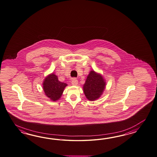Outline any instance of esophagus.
<instances>
[{"instance_id": "1", "label": "esophagus", "mask_w": 157, "mask_h": 157, "mask_svg": "<svg viewBox=\"0 0 157 157\" xmlns=\"http://www.w3.org/2000/svg\"><path fill=\"white\" fill-rule=\"evenodd\" d=\"M78 80H77V79H75V78H74L71 81V84L73 86H77L78 85Z\"/></svg>"}]
</instances>
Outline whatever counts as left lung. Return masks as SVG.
<instances>
[{
  "label": "left lung",
  "instance_id": "left-lung-1",
  "mask_svg": "<svg viewBox=\"0 0 157 157\" xmlns=\"http://www.w3.org/2000/svg\"><path fill=\"white\" fill-rule=\"evenodd\" d=\"M106 84V81L101 74L91 70L83 86L85 96L90 101L98 100L103 94Z\"/></svg>",
  "mask_w": 157,
  "mask_h": 157
}]
</instances>
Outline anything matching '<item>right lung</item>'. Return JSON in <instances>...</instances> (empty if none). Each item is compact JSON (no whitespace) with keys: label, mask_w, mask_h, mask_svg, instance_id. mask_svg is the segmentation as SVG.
<instances>
[{"label":"right lung","mask_w":157,"mask_h":157,"mask_svg":"<svg viewBox=\"0 0 157 157\" xmlns=\"http://www.w3.org/2000/svg\"><path fill=\"white\" fill-rule=\"evenodd\" d=\"M67 86L65 83L60 82L55 73H51L45 77L43 82V89L45 95L51 101L59 100L64 89Z\"/></svg>","instance_id":"obj_1"}]
</instances>
